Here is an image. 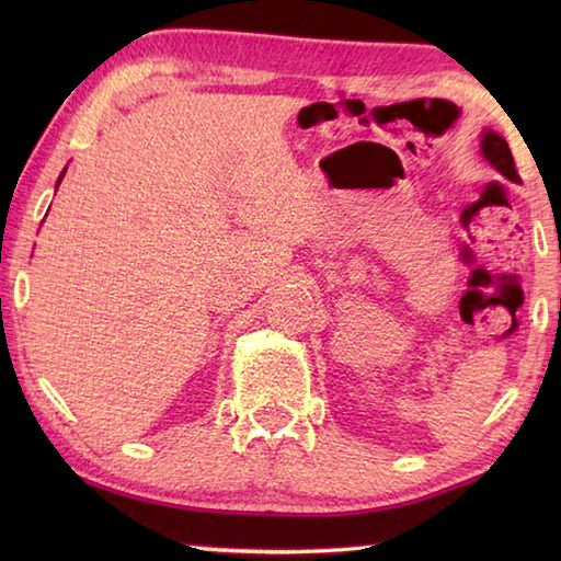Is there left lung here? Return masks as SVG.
Segmentation results:
<instances>
[{"label": "left lung", "mask_w": 561, "mask_h": 561, "mask_svg": "<svg viewBox=\"0 0 561 561\" xmlns=\"http://www.w3.org/2000/svg\"><path fill=\"white\" fill-rule=\"evenodd\" d=\"M482 153H484V159L490 161L504 178H508V181H514V183H520L514 153H511L506 139L502 135H496V133H492V129H486L484 137H482Z\"/></svg>", "instance_id": "8db88e82"}]
</instances>
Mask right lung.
<instances>
[{
	"instance_id": "1",
	"label": "right lung",
	"mask_w": 561,
	"mask_h": 561,
	"mask_svg": "<svg viewBox=\"0 0 561 561\" xmlns=\"http://www.w3.org/2000/svg\"><path fill=\"white\" fill-rule=\"evenodd\" d=\"M62 175H65V173H62ZM62 175H59V181H62ZM59 181H57V183H59Z\"/></svg>"
}]
</instances>
